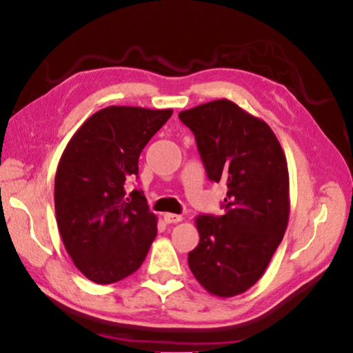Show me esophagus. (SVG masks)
I'll list each match as a JSON object with an SVG mask.
<instances>
[{
  "instance_id": "esophagus-1",
  "label": "esophagus",
  "mask_w": 353,
  "mask_h": 353,
  "mask_svg": "<svg viewBox=\"0 0 353 353\" xmlns=\"http://www.w3.org/2000/svg\"><path fill=\"white\" fill-rule=\"evenodd\" d=\"M163 219L166 224H176V223H181V221L183 219L181 214H174V213H165L163 214Z\"/></svg>"
}]
</instances>
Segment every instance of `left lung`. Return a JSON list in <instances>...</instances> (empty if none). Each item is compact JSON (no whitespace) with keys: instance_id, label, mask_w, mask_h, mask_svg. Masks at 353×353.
Here are the masks:
<instances>
[{"instance_id":"obj_1","label":"left lung","mask_w":353,"mask_h":353,"mask_svg":"<svg viewBox=\"0 0 353 353\" xmlns=\"http://www.w3.org/2000/svg\"><path fill=\"white\" fill-rule=\"evenodd\" d=\"M194 134L213 182L227 183L224 214H199V244L188 254L196 280L213 296L232 297L259 282L290 218V177L271 128L229 99L179 113Z\"/></svg>"}]
</instances>
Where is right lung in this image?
<instances>
[{"label": "right lung", "mask_w": 353, "mask_h": 353, "mask_svg": "<svg viewBox=\"0 0 353 353\" xmlns=\"http://www.w3.org/2000/svg\"><path fill=\"white\" fill-rule=\"evenodd\" d=\"M171 109L110 105L71 137L57 166L54 205L68 255L88 280L109 285L145 261L157 218L141 191L124 183L139 176V157Z\"/></svg>", "instance_id": "1"}]
</instances>
